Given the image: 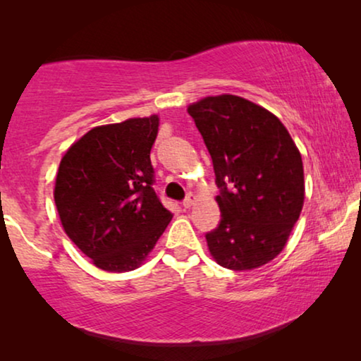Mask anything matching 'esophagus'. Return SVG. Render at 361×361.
Returning <instances> with one entry per match:
<instances>
[{
    "mask_svg": "<svg viewBox=\"0 0 361 361\" xmlns=\"http://www.w3.org/2000/svg\"><path fill=\"white\" fill-rule=\"evenodd\" d=\"M195 204V195L194 194H189L185 197V200L182 202V207H184V209H190L192 205Z\"/></svg>",
    "mask_w": 361,
    "mask_h": 361,
    "instance_id": "1",
    "label": "esophagus"
}]
</instances>
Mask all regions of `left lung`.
I'll use <instances>...</instances> for the list:
<instances>
[{
  "label": "left lung",
  "instance_id": "8db88e82",
  "mask_svg": "<svg viewBox=\"0 0 361 361\" xmlns=\"http://www.w3.org/2000/svg\"><path fill=\"white\" fill-rule=\"evenodd\" d=\"M212 156L220 224L205 235L216 263L259 268L288 243L302 212V157L279 118L236 95L205 97L187 106Z\"/></svg>",
  "mask_w": 361,
  "mask_h": 361
}]
</instances>
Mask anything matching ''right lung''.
<instances>
[{"mask_svg":"<svg viewBox=\"0 0 361 361\" xmlns=\"http://www.w3.org/2000/svg\"><path fill=\"white\" fill-rule=\"evenodd\" d=\"M159 116L92 128L62 156L54 200L68 238L110 273L145 263L172 220L152 189Z\"/></svg>","mask_w":361,"mask_h":361,"instance_id":"1","label":"right lung"}]
</instances>
